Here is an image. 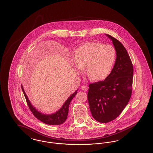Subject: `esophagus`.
<instances>
[{
  "instance_id": "esophagus-1",
  "label": "esophagus",
  "mask_w": 153,
  "mask_h": 153,
  "mask_svg": "<svg viewBox=\"0 0 153 153\" xmlns=\"http://www.w3.org/2000/svg\"><path fill=\"white\" fill-rule=\"evenodd\" d=\"M81 89H82L83 91H87L88 90V87L87 86H85V85H82V86L81 87Z\"/></svg>"
}]
</instances>
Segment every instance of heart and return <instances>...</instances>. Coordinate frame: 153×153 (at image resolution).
I'll use <instances>...</instances> for the list:
<instances>
[{"instance_id": "b5f03b06", "label": "heart", "mask_w": 153, "mask_h": 153, "mask_svg": "<svg viewBox=\"0 0 153 153\" xmlns=\"http://www.w3.org/2000/svg\"><path fill=\"white\" fill-rule=\"evenodd\" d=\"M74 58L79 73L86 67L87 75L91 81H102L109 76L117 52L112 45L91 42L79 46L75 51Z\"/></svg>"}]
</instances>
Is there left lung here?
I'll list each match as a JSON object with an SVG mask.
<instances>
[{
  "label": "left lung",
  "mask_w": 153,
  "mask_h": 153,
  "mask_svg": "<svg viewBox=\"0 0 153 153\" xmlns=\"http://www.w3.org/2000/svg\"><path fill=\"white\" fill-rule=\"evenodd\" d=\"M117 52L115 62L103 81L89 85L88 101L93 118L107 123L115 119L129 102L132 93L133 65L130 56L119 41L109 35Z\"/></svg>",
  "instance_id": "left-lung-1"
}]
</instances>
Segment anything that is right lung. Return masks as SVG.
Segmentation results:
<instances>
[{
	"label": "right lung",
	"instance_id": "right-lung-1",
	"mask_svg": "<svg viewBox=\"0 0 153 153\" xmlns=\"http://www.w3.org/2000/svg\"><path fill=\"white\" fill-rule=\"evenodd\" d=\"M22 89L25 97L26 98L27 105L29 108L31 112L33 113V115L38 118L41 121L43 122L45 124H48V125H61L63 124L67 119V116L68 114V111H69V105L70 104V102L71 100L73 99V98L75 96V95L77 94L78 89L74 92L66 101L62 107L57 111L55 113L51 114H44V113H42L39 111H38L31 104L30 101L29 100V98L26 95L23 87L21 85Z\"/></svg>",
	"mask_w": 153,
	"mask_h": 153
}]
</instances>
